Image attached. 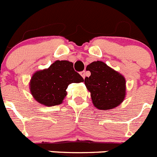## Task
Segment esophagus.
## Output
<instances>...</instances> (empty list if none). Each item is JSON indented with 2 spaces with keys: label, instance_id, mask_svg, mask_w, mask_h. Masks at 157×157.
I'll return each mask as SVG.
<instances>
[{
  "label": "esophagus",
  "instance_id": "1",
  "mask_svg": "<svg viewBox=\"0 0 157 157\" xmlns=\"http://www.w3.org/2000/svg\"><path fill=\"white\" fill-rule=\"evenodd\" d=\"M80 75H81L82 77L83 78H85V77H86V72H85V71H83L80 72Z\"/></svg>",
  "mask_w": 157,
  "mask_h": 157
}]
</instances>
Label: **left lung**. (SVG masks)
<instances>
[{
	"label": "left lung",
	"mask_w": 157,
	"mask_h": 157,
	"mask_svg": "<svg viewBox=\"0 0 157 157\" xmlns=\"http://www.w3.org/2000/svg\"><path fill=\"white\" fill-rule=\"evenodd\" d=\"M86 70L91 75L86 77L84 82L97 109L109 110L123 102L126 96V80L121 74L102 61L92 62Z\"/></svg>",
	"instance_id": "8db88e82"
}]
</instances>
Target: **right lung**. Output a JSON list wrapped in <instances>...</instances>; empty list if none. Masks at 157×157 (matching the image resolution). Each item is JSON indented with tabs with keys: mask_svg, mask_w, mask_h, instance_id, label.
Wrapping results in <instances>:
<instances>
[{
	"mask_svg": "<svg viewBox=\"0 0 157 157\" xmlns=\"http://www.w3.org/2000/svg\"><path fill=\"white\" fill-rule=\"evenodd\" d=\"M83 78L67 60H56L47 69L36 71L30 82V90L34 99L45 106L63 102L67 88L73 82H82Z\"/></svg>",
	"mask_w": 157,
	"mask_h": 157,
	"instance_id": "1",
	"label": "right lung"
}]
</instances>
